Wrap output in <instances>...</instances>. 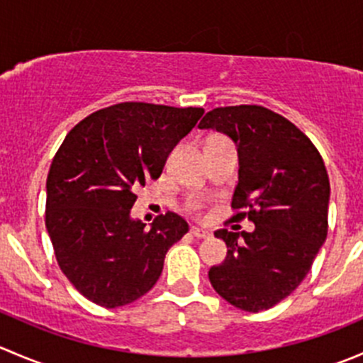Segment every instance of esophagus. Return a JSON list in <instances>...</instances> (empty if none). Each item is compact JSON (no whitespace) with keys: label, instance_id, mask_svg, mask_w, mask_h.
<instances>
[{"label":"esophagus","instance_id":"34e87169","mask_svg":"<svg viewBox=\"0 0 363 363\" xmlns=\"http://www.w3.org/2000/svg\"><path fill=\"white\" fill-rule=\"evenodd\" d=\"M191 235L196 237V239H211V232L203 228H191Z\"/></svg>","mask_w":363,"mask_h":363}]
</instances>
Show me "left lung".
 <instances>
[{
  "mask_svg": "<svg viewBox=\"0 0 363 363\" xmlns=\"http://www.w3.org/2000/svg\"><path fill=\"white\" fill-rule=\"evenodd\" d=\"M200 130H216L235 144L239 182L233 216L252 232L214 233L228 247L208 281L221 298L247 313L286 298L311 270L327 239L330 182L313 142L288 119L258 105L205 113Z\"/></svg>",
  "mask_w": 363,
  "mask_h": 363,
  "instance_id": "obj_1",
  "label": "left lung"
}]
</instances>
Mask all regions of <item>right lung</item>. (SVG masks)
Wrapping results in <instances>:
<instances>
[{
	"instance_id": "right-lung-1",
	"label": "right lung",
	"mask_w": 363,
	"mask_h": 363,
	"mask_svg": "<svg viewBox=\"0 0 363 363\" xmlns=\"http://www.w3.org/2000/svg\"><path fill=\"white\" fill-rule=\"evenodd\" d=\"M203 108L124 101L91 113L67 135L47 177L45 226L69 283L101 307L126 306L160 279L167 251L188 233L167 212L145 230L131 218L147 179H158Z\"/></svg>"
}]
</instances>
